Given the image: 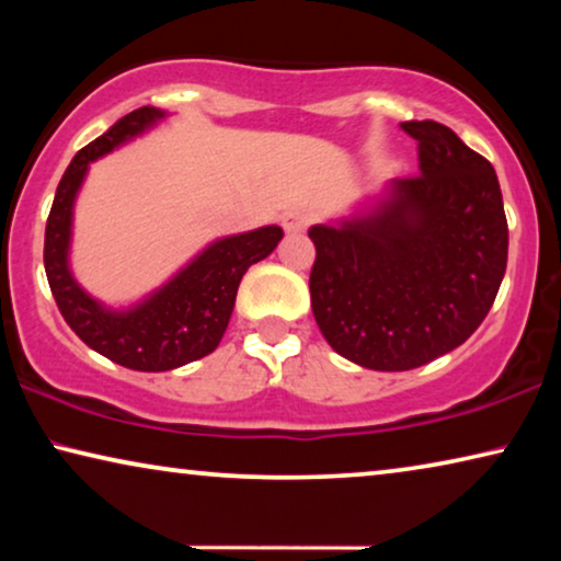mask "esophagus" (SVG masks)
<instances>
[{
    "label": "esophagus",
    "mask_w": 561,
    "mask_h": 561,
    "mask_svg": "<svg viewBox=\"0 0 561 561\" xmlns=\"http://www.w3.org/2000/svg\"><path fill=\"white\" fill-rule=\"evenodd\" d=\"M309 225H311V214H306L301 209L288 211L286 217H283V229H286L288 234L304 232V229H309Z\"/></svg>",
    "instance_id": "esophagus-1"
}]
</instances>
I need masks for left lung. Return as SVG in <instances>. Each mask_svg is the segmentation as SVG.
I'll return each mask as SVG.
<instances>
[{"mask_svg":"<svg viewBox=\"0 0 561 561\" xmlns=\"http://www.w3.org/2000/svg\"><path fill=\"white\" fill-rule=\"evenodd\" d=\"M419 175L367 217L309 229L313 319L367 370H413L459 347L488 317L508 263L493 165L439 122H403Z\"/></svg>","mask_w":561,"mask_h":561,"instance_id":"1","label":"left lung"}]
</instances>
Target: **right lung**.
<instances>
[{"mask_svg":"<svg viewBox=\"0 0 561 561\" xmlns=\"http://www.w3.org/2000/svg\"><path fill=\"white\" fill-rule=\"evenodd\" d=\"M160 117L163 112L156 106H140L76 152L53 198L43 250L45 275L66 324L99 355L140 373L173 370L217 350L232 317L242 275L250 265L271 255L283 237L280 227H260L255 232L225 237L129 311H110L83 294L68 271L76 191L91 160L140 135Z\"/></svg>","mask_w":561,"mask_h":561,"instance_id":"right-lung-1","label":"right lung"}]
</instances>
